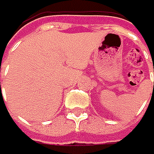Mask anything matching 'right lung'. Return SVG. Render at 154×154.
<instances>
[{
    "instance_id": "obj_1",
    "label": "right lung",
    "mask_w": 154,
    "mask_h": 154,
    "mask_svg": "<svg viewBox=\"0 0 154 154\" xmlns=\"http://www.w3.org/2000/svg\"><path fill=\"white\" fill-rule=\"evenodd\" d=\"M0 86H1V83H0Z\"/></svg>"
}]
</instances>
